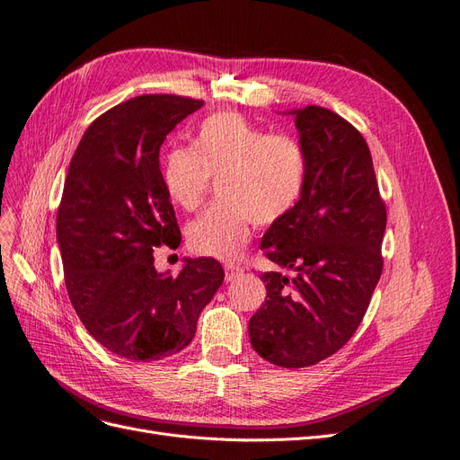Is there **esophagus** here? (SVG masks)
Returning a JSON list of instances; mask_svg holds the SVG:
<instances>
[{
    "label": "esophagus",
    "mask_w": 460,
    "mask_h": 460,
    "mask_svg": "<svg viewBox=\"0 0 460 460\" xmlns=\"http://www.w3.org/2000/svg\"><path fill=\"white\" fill-rule=\"evenodd\" d=\"M243 273V268H239V265H226V280H233Z\"/></svg>",
    "instance_id": "esophagus-1"
}]
</instances>
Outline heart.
Here are the masks:
<instances>
[{
    "label": "heart",
    "mask_w": 460,
    "mask_h": 460,
    "mask_svg": "<svg viewBox=\"0 0 460 460\" xmlns=\"http://www.w3.org/2000/svg\"><path fill=\"white\" fill-rule=\"evenodd\" d=\"M309 175L304 143L271 133L246 116L224 111L199 124L192 146L175 145L162 162L168 199L190 212L202 204L212 177H219V202L187 229L190 250L233 260L246 246L252 226H273L300 204Z\"/></svg>",
    "instance_id": "obj_1"
}]
</instances>
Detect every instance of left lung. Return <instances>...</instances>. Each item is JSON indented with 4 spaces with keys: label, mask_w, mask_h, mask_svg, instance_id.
<instances>
[{
    "label": "left lung",
    "mask_w": 460,
    "mask_h": 460,
    "mask_svg": "<svg viewBox=\"0 0 460 460\" xmlns=\"http://www.w3.org/2000/svg\"><path fill=\"white\" fill-rule=\"evenodd\" d=\"M292 114L309 158L307 185L296 210L263 234L261 250L296 273H261L268 300L248 334L265 361L302 368L331 358L361 324L382 273L386 206L358 129L317 105Z\"/></svg>",
    "instance_id": "8db88e82"
}]
</instances>
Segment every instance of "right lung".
Instances as JSON below:
<instances>
[{
	"label": "right lung",
	"instance_id": "right-lung-1",
	"mask_svg": "<svg viewBox=\"0 0 460 460\" xmlns=\"http://www.w3.org/2000/svg\"><path fill=\"white\" fill-rule=\"evenodd\" d=\"M204 102L139 95L102 112L74 153L57 210L68 298L101 346L129 361H160L197 332L224 283L214 258L158 273L153 250L177 248L181 231L162 185L160 146Z\"/></svg>",
	"mask_w": 460,
	"mask_h": 460
}]
</instances>
